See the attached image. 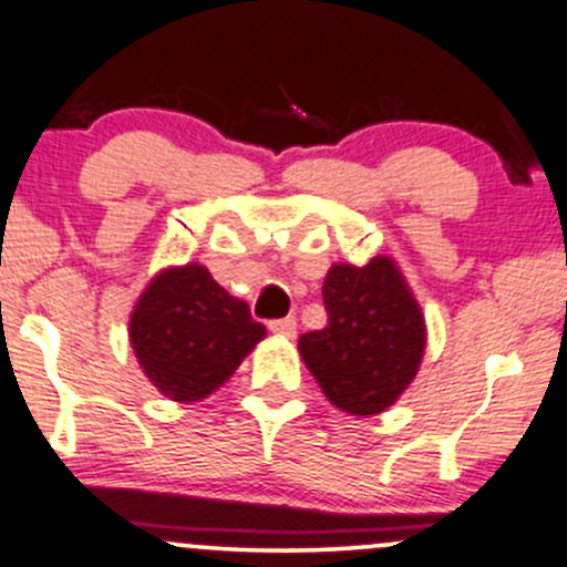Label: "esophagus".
I'll list each match as a JSON object with an SVG mask.
<instances>
[{
    "label": "esophagus",
    "mask_w": 567,
    "mask_h": 567,
    "mask_svg": "<svg viewBox=\"0 0 567 567\" xmlns=\"http://www.w3.org/2000/svg\"><path fill=\"white\" fill-rule=\"evenodd\" d=\"M296 328H298L296 317H282V320H271V322H269V330H271V333L285 336V338H292V336H296Z\"/></svg>",
    "instance_id": "esophagus-1"
}]
</instances>
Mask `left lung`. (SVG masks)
<instances>
[{
    "label": "left lung",
    "mask_w": 567,
    "mask_h": 567,
    "mask_svg": "<svg viewBox=\"0 0 567 567\" xmlns=\"http://www.w3.org/2000/svg\"><path fill=\"white\" fill-rule=\"evenodd\" d=\"M328 324L298 338L306 368L338 410L375 415L400 400L426 347L421 306L386 256L333 264L322 285Z\"/></svg>",
    "instance_id": "obj_1"
}]
</instances>
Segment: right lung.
Returning a JSON list of instances; mask_svg holds the SVG:
<instances>
[{
  "instance_id": "add662e5",
  "label": "right lung",
  "mask_w": 567,
  "mask_h": 567,
  "mask_svg": "<svg viewBox=\"0 0 567 567\" xmlns=\"http://www.w3.org/2000/svg\"><path fill=\"white\" fill-rule=\"evenodd\" d=\"M264 336L247 303L199 264L162 269L130 315L143 373L175 402H199L224 386Z\"/></svg>"
}]
</instances>
